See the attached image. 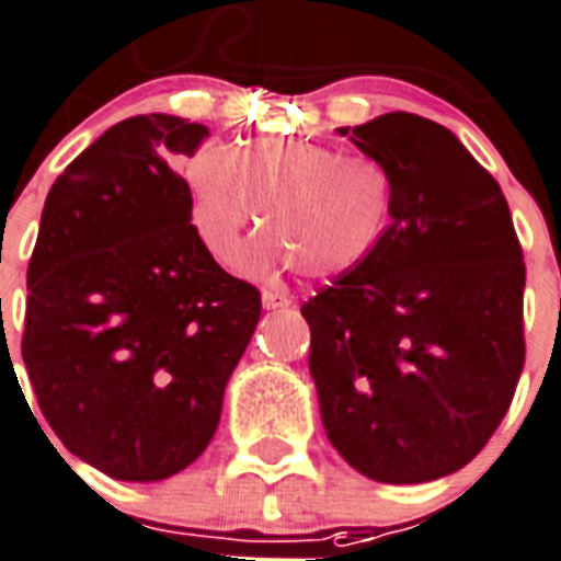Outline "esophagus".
<instances>
[{
    "instance_id": "34e87169",
    "label": "esophagus",
    "mask_w": 561,
    "mask_h": 561,
    "mask_svg": "<svg viewBox=\"0 0 561 561\" xmlns=\"http://www.w3.org/2000/svg\"><path fill=\"white\" fill-rule=\"evenodd\" d=\"M263 307L266 309H286L293 307V298L277 289H263Z\"/></svg>"
}]
</instances>
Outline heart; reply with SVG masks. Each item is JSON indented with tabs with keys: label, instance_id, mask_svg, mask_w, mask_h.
Instances as JSON below:
<instances>
[{
	"label": "heart",
	"instance_id": "heart-1",
	"mask_svg": "<svg viewBox=\"0 0 561 561\" xmlns=\"http://www.w3.org/2000/svg\"><path fill=\"white\" fill-rule=\"evenodd\" d=\"M182 179L196 237L222 266L234 263L260 205L268 237L245 257L257 272L347 275L376 249L391 208V182L376 161L316 141L260 138L237 150L205 141Z\"/></svg>",
	"mask_w": 561,
	"mask_h": 561
}]
</instances>
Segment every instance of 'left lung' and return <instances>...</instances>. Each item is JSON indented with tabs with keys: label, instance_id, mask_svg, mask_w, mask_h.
Segmentation results:
<instances>
[{
	"label": "left lung",
	"instance_id": "8db88e82",
	"mask_svg": "<svg viewBox=\"0 0 561 561\" xmlns=\"http://www.w3.org/2000/svg\"><path fill=\"white\" fill-rule=\"evenodd\" d=\"M342 127L339 133L347 136ZM391 182V226L301 307L327 437L379 483L463 469L524 367V257L499 182L411 112L353 127Z\"/></svg>",
	"mask_w": 561,
	"mask_h": 561
}]
</instances>
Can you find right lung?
Here are the masks:
<instances>
[{"instance_id": "add662e5", "label": "right lung", "mask_w": 561, "mask_h": 561, "mask_svg": "<svg viewBox=\"0 0 561 561\" xmlns=\"http://www.w3.org/2000/svg\"><path fill=\"white\" fill-rule=\"evenodd\" d=\"M205 136L161 112L121 121L57 176L39 219L22 362L62 446L115 481L203 455L260 321V293L210 257L170 168Z\"/></svg>"}]
</instances>
